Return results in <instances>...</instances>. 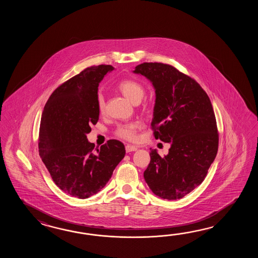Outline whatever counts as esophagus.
Instances as JSON below:
<instances>
[{
	"label": "esophagus",
	"mask_w": 258,
	"mask_h": 258,
	"mask_svg": "<svg viewBox=\"0 0 258 258\" xmlns=\"http://www.w3.org/2000/svg\"><path fill=\"white\" fill-rule=\"evenodd\" d=\"M125 150H126L127 153H129V152H133V151H137V148L136 146H133V145H126Z\"/></svg>",
	"instance_id": "34e87169"
}]
</instances>
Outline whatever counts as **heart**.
Wrapping results in <instances>:
<instances>
[{
	"label": "heart",
	"instance_id": "obj_1",
	"mask_svg": "<svg viewBox=\"0 0 258 258\" xmlns=\"http://www.w3.org/2000/svg\"><path fill=\"white\" fill-rule=\"evenodd\" d=\"M117 88L123 94L127 99H130L134 103H138L145 96V87L143 84L134 79H123L117 84ZM97 106L100 112L105 110V99L102 94H99L97 97ZM141 124L137 121H131L126 123H121L116 127L114 134L121 139L134 141L137 137V132L140 129Z\"/></svg>",
	"mask_w": 258,
	"mask_h": 258
}]
</instances>
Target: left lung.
I'll list each match as a JSON object with an SVG mask.
<instances>
[{
  "instance_id": "8db88e82",
  "label": "left lung",
  "mask_w": 258,
  "mask_h": 258,
  "mask_svg": "<svg viewBox=\"0 0 258 258\" xmlns=\"http://www.w3.org/2000/svg\"><path fill=\"white\" fill-rule=\"evenodd\" d=\"M135 73L156 89L151 129L154 137L170 143L169 154L150 150L145 181L159 198L175 200L200 185L219 148V132L208 94L194 78L170 64L143 62Z\"/></svg>"
}]
</instances>
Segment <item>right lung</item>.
I'll list each match as a JSON object with an SVG mask.
<instances>
[{"label": "right lung", "mask_w": 258, "mask_h": 258, "mask_svg": "<svg viewBox=\"0 0 258 258\" xmlns=\"http://www.w3.org/2000/svg\"><path fill=\"white\" fill-rule=\"evenodd\" d=\"M111 66H90L62 83L44 107L39 152L55 184L63 192L88 198L100 191L124 158V145L110 139L100 148L87 134L99 121V84Z\"/></svg>", "instance_id": "right-lung-1"}]
</instances>
